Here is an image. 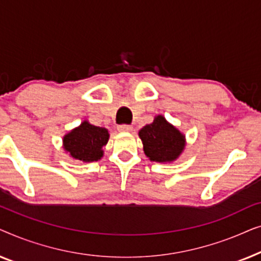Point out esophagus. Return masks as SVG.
<instances>
[{"label":"esophagus","instance_id":"obj_1","mask_svg":"<svg viewBox=\"0 0 261 261\" xmlns=\"http://www.w3.org/2000/svg\"><path fill=\"white\" fill-rule=\"evenodd\" d=\"M117 129L120 132H130L133 129V127L130 124H120V126H117Z\"/></svg>","mask_w":261,"mask_h":261}]
</instances>
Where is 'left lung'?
<instances>
[{
  "instance_id": "obj_1",
  "label": "left lung",
  "mask_w": 261,
  "mask_h": 261,
  "mask_svg": "<svg viewBox=\"0 0 261 261\" xmlns=\"http://www.w3.org/2000/svg\"><path fill=\"white\" fill-rule=\"evenodd\" d=\"M145 154L152 162H172L184 149V135L158 115L151 124H146L139 132Z\"/></svg>"
}]
</instances>
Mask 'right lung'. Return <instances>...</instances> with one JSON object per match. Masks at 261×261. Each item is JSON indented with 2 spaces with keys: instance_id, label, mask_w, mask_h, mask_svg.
Wrapping results in <instances>:
<instances>
[{
  "instance_id": "obj_1",
  "label": "right lung",
  "mask_w": 261,
  "mask_h": 261,
  "mask_svg": "<svg viewBox=\"0 0 261 261\" xmlns=\"http://www.w3.org/2000/svg\"><path fill=\"white\" fill-rule=\"evenodd\" d=\"M109 133L106 128L94 126L84 121L64 137V148L71 156L81 162L90 163L101 159L103 146L107 145Z\"/></svg>"
}]
</instances>
